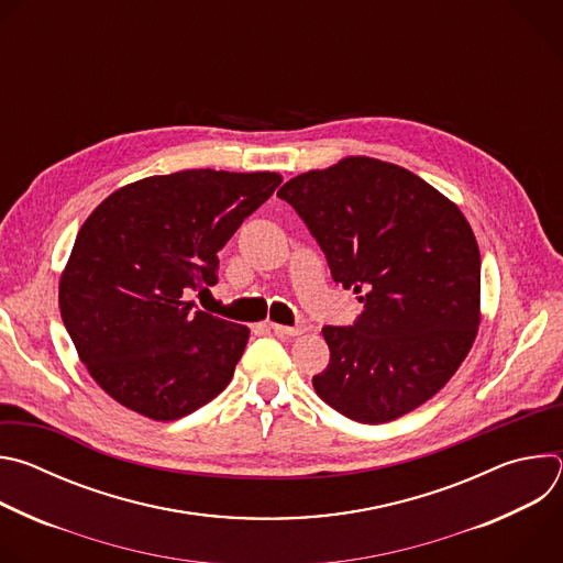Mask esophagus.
Masks as SVG:
<instances>
[{
    "mask_svg": "<svg viewBox=\"0 0 563 563\" xmlns=\"http://www.w3.org/2000/svg\"><path fill=\"white\" fill-rule=\"evenodd\" d=\"M269 330L280 334V336H300L305 334V328L302 325H294V328H287V325H278V323H269Z\"/></svg>",
    "mask_w": 563,
    "mask_h": 563,
    "instance_id": "esophagus-1",
    "label": "esophagus"
}]
</instances>
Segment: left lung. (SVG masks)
Instances as JSON below:
<instances>
[{
	"mask_svg": "<svg viewBox=\"0 0 563 563\" xmlns=\"http://www.w3.org/2000/svg\"><path fill=\"white\" fill-rule=\"evenodd\" d=\"M328 256L361 296L350 328L325 325L328 367L311 378L330 408L387 423L432 398L467 356L481 320V256L459 207L412 172L365 155L283 185Z\"/></svg>",
	"mask_w": 563,
	"mask_h": 563,
	"instance_id": "1",
	"label": "left lung"
}]
</instances>
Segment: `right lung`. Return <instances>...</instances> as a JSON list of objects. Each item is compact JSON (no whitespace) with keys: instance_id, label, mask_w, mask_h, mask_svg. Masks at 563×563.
I'll list each match as a JSON object with an SVG mask.
<instances>
[{"instance_id":"1","label":"right lung","mask_w":563,"mask_h":563,"mask_svg":"<svg viewBox=\"0 0 563 563\" xmlns=\"http://www.w3.org/2000/svg\"><path fill=\"white\" fill-rule=\"evenodd\" d=\"M283 183L187 169L113 191L77 231L59 278L66 332L120 406L183 419L231 380L250 330L187 300L218 283V252Z\"/></svg>"}]
</instances>
